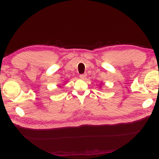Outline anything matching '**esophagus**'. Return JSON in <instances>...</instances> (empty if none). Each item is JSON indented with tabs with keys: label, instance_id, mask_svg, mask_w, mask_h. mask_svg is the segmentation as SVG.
Here are the masks:
<instances>
[{
	"label": "esophagus",
	"instance_id": "obj_1",
	"mask_svg": "<svg viewBox=\"0 0 159 159\" xmlns=\"http://www.w3.org/2000/svg\"><path fill=\"white\" fill-rule=\"evenodd\" d=\"M80 78L81 79H85L86 76H87V74H80Z\"/></svg>",
	"mask_w": 159,
	"mask_h": 159
}]
</instances>
